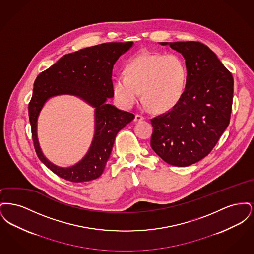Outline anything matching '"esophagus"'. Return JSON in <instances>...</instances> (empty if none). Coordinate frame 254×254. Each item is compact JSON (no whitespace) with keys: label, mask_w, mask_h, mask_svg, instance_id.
<instances>
[{"label":"esophagus","mask_w":254,"mask_h":254,"mask_svg":"<svg viewBox=\"0 0 254 254\" xmlns=\"http://www.w3.org/2000/svg\"><path fill=\"white\" fill-rule=\"evenodd\" d=\"M145 118L142 116V115H139V114H136L135 115V118H134V121L135 122H140L143 121Z\"/></svg>","instance_id":"34e87169"}]
</instances>
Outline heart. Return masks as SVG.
Returning a JSON list of instances; mask_svg holds the SVG:
<instances>
[{"label": "heart", "instance_id": "heart-1", "mask_svg": "<svg viewBox=\"0 0 254 254\" xmlns=\"http://www.w3.org/2000/svg\"><path fill=\"white\" fill-rule=\"evenodd\" d=\"M187 81V69L181 59L173 54L142 53L125 67V75L113 80L116 101L130 109L143 99L156 112H166L181 100Z\"/></svg>", "mask_w": 254, "mask_h": 254}]
</instances>
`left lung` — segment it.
I'll use <instances>...</instances> for the list:
<instances>
[{"instance_id": "obj_1", "label": "left lung", "mask_w": 254, "mask_h": 254, "mask_svg": "<svg viewBox=\"0 0 254 254\" xmlns=\"http://www.w3.org/2000/svg\"><path fill=\"white\" fill-rule=\"evenodd\" d=\"M181 53L187 82L181 100L151 119L150 145L175 167H188L205 157L230 124L233 78L216 54L199 42L160 43Z\"/></svg>"}]
</instances>
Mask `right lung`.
Instances as JSON below:
<instances>
[{
    "label": "right lung",
    "instance_id": "right-lung-1",
    "mask_svg": "<svg viewBox=\"0 0 254 254\" xmlns=\"http://www.w3.org/2000/svg\"><path fill=\"white\" fill-rule=\"evenodd\" d=\"M133 47L128 43H106L63 56L35 80L28 106L29 121L37 155L61 178L73 183L91 181L103 173L117 133L135 116L108 104L114 96L112 69L118 58ZM71 95L95 109V135L89 150L70 167H59L44 156L37 140V118L49 98Z\"/></svg>",
    "mask_w": 254,
    "mask_h": 254
}]
</instances>
